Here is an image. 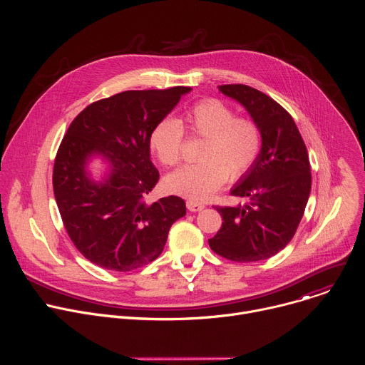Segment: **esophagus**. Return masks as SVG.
Instances as JSON below:
<instances>
[{
	"label": "esophagus",
	"instance_id": "obj_1",
	"mask_svg": "<svg viewBox=\"0 0 365 365\" xmlns=\"http://www.w3.org/2000/svg\"><path fill=\"white\" fill-rule=\"evenodd\" d=\"M186 206H187V210H189L190 212H199V211H202L203 207H205L203 203H200V202H197V200H195V199H187V200H186Z\"/></svg>",
	"mask_w": 365,
	"mask_h": 365
}]
</instances>
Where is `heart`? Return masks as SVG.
I'll list each match as a JSON object with an SVG mask.
<instances>
[{
  "instance_id": "heart-1",
  "label": "heart",
  "mask_w": 365,
  "mask_h": 365,
  "mask_svg": "<svg viewBox=\"0 0 365 365\" xmlns=\"http://www.w3.org/2000/svg\"><path fill=\"white\" fill-rule=\"evenodd\" d=\"M187 131L203 143L196 163L187 165L165 179V186L173 193L195 200L210 197L230 178L245 176L263 148V133L255 120L237 117L228 103L217 98L196 102L183 115ZM185 130L178 118L160 120L150 133V147L166 168L182 162Z\"/></svg>"
}]
</instances>
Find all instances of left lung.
<instances>
[{"instance_id": "1", "label": "left lung", "mask_w": 365, "mask_h": 365, "mask_svg": "<svg viewBox=\"0 0 365 365\" xmlns=\"http://www.w3.org/2000/svg\"><path fill=\"white\" fill-rule=\"evenodd\" d=\"M218 88L242 103L257 121L263 148L252 169L231 190L247 203L214 206L224 222L207 242L231 262H259L282 251L300 224L312 185L309 155L292 115L273 98L241 83Z\"/></svg>"}]
</instances>
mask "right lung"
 <instances>
[{
    "instance_id": "right-lung-1",
    "label": "right lung",
    "mask_w": 365,
    "mask_h": 365,
    "mask_svg": "<svg viewBox=\"0 0 365 365\" xmlns=\"http://www.w3.org/2000/svg\"><path fill=\"white\" fill-rule=\"evenodd\" d=\"M189 91H124L92 102L71 123L55 159L53 192L69 238L91 263L123 273L151 263L173 222L186 214L179 196L153 203L145 196L159 182L150 133ZM93 153L112 165L106 182L87 178L84 168Z\"/></svg>"
}]
</instances>
